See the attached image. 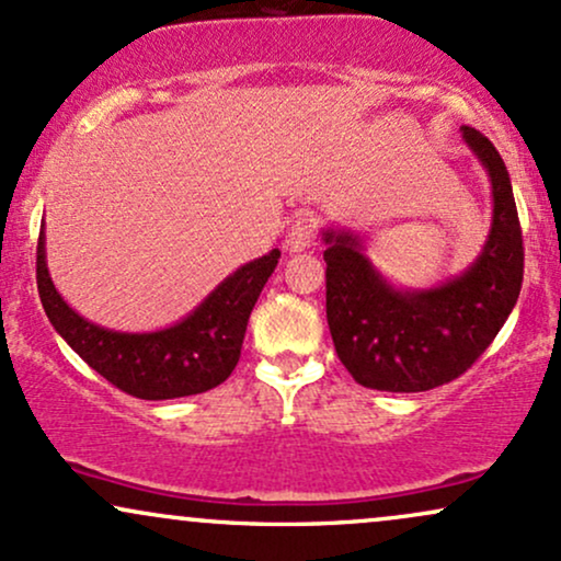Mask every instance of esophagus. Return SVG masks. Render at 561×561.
Returning <instances> with one entry per match:
<instances>
[{
    "instance_id": "1",
    "label": "esophagus",
    "mask_w": 561,
    "mask_h": 561,
    "mask_svg": "<svg viewBox=\"0 0 561 561\" xmlns=\"http://www.w3.org/2000/svg\"><path fill=\"white\" fill-rule=\"evenodd\" d=\"M317 240V234H313V221L308 216H298L293 221V227L287 229V237H285V250L289 253H302V250H308Z\"/></svg>"
}]
</instances>
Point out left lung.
<instances>
[{"mask_svg": "<svg viewBox=\"0 0 561 561\" xmlns=\"http://www.w3.org/2000/svg\"><path fill=\"white\" fill-rule=\"evenodd\" d=\"M465 145L488 173L493 216L480 255L435 287L392 285L366 255L362 234L321 229L327 261V324L334 351L364 388L422 392L456 379L493 343L523 287V231L512 179L478 128Z\"/></svg>", "mask_w": 561, "mask_h": 561, "instance_id": "obj_1", "label": "left lung"}]
</instances>
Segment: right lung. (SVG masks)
Listing matches in <instances>:
<instances>
[{"instance_id":"right-lung-1","label":"right lung","mask_w":561,"mask_h":561,"mask_svg":"<svg viewBox=\"0 0 561 561\" xmlns=\"http://www.w3.org/2000/svg\"><path fill=\"white\" fill-rule=\"evenodd\" d=\"M279 250L231 272L176 324L118 332L83 319L57 293L47 268L44 224L36 248V285L55 332L115 388L145 401L197 396L221 385L240 362L250 311L279 263Z\"/></svg>"}]
</instances>
